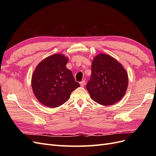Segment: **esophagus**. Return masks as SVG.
I'll return each instance as SVG.
<instances>
[{
	"label": "esophagus",
	"mask_w": 156,
	"mask_h": 156,
	"mask_svg": "<svg viewBox=\"0 0 156 156\" xmlns=\"http://www.w3.org/2000/svg\"><path fill=\"white\" fill-rule=\"evenodd\" d=\"M85 84H86V83L84 80H83V81H82L81 82H80V84H81V87H84V85H85Z\"/></svg>",
	"instance_id": "obj_1"
}]
</instances>
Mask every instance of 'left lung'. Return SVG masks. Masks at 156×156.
Masks as SVG:
<instances>
[{
	"mask_svg": "<svg viewBox=\"0 0 156 156\" xmlns=\"http://www.w3.org/2000/svg\"><path fill=\"white\" fill-rule=\"evenodd\" d=\"M91 68L87 89L92 100L102 105H112L121 100L127 90L128 76L119 61L100 53L94 58Z\"/></svg>",
	"mask_w": 156,
	"mask_h": 156,
	"instance_id": "1",
	"label": "left lung"
}]
</instances>
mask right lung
Segmentation results:
<instances>
[{
  "label": "right lung",
  "mask_w": 156,
  "mask_h": 156,
  "mask_svg": "<svg viewBox=\"0 0 156 156\" xmlns=\"http://www.w3.org/2000/svg\"><path fill=\"white\" fill-rule=\"evenodd\" d=\"M68 58L55 54L45 58L37 66L32 77V88L37 100L49 107L64 104L71 93L80 87L66 64Z\"/></svg>",
  "instance_id": "obj_1"
}]
</instances>
